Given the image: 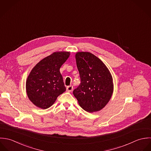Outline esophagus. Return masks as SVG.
I'll return each instance as SVG.
<instances>
[{
  "mask_svg": "<svg viewBox=\"0 0 151 151\" xmlns=\"http://www.w3.org/2000/svg\"><path fill=\"white\" fill-rule=\"evenodd\" d=\"M66 91H69V92L72 91H73V86H71V85L67 86V88H66Z\"/></svg>",
  "mask_w": 151,
  "mask_h": 151,
  "instance_id": "34e87169",
  "label": "esophagus"
}]
</instances>
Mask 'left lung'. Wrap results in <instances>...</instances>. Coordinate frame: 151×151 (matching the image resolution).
I'll return each mask as SVG.
<instances>
[{
  "instance_id": "left-lung-1",
  "label": "left lung",
  "mask_w": 151,
  "mask_h": 151,
  "mask_svg": "<svg viewBox=\"0 0 151 151\" xmlns=\"http://www.w3.org/2000/svg\"><path fill=\"white\" fill-rule=\"evenodd\" d=\"M75 57L81 83L73 94L85 111H99L105 107L112 96L111 75L103 62L91 52H79Z\"/></svg>"
}]
</instances>
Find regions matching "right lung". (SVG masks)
Returning a JSON list of instances; mask_svg holds the SVG:
<instances>
[{
	"label": "right lung",
	"instance_id": "1",
	"mask_svg": "<svg viewBox=\"0 0 151 151\" xmlns=\"http://www.w3.org/2000/svg\"><path fill=\"white\" fill-rule=\"evenodd\" d=\"M69 55V52H54L31 70L26 82V91L31 101L38 107L49 108L66 91L60 69Z\"/></svg>",
	"mask_w": 151,
	"mask_h": 151
}]
</instances>
